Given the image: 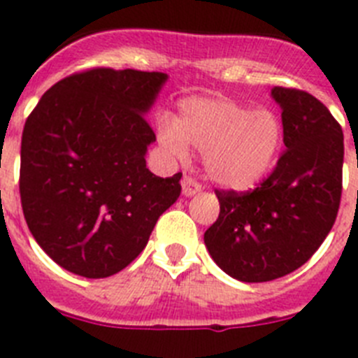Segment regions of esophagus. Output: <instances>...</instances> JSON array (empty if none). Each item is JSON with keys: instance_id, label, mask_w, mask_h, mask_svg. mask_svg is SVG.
<instances>
[{"instance_id": "1", "label": "esophagus", "mask_w": 358, "mask_h": 358, "mask_svg": "<svg viewBox=\"0 0 358 358\" xmlns=\"http://www.w3.org/2000/svg\"><path fill=\"white\" fill-rule=\"evenodd\" d=\"M201 182L197 181V179H194L192 176H185L182 177V195H186V197H192V195L199 194L201 192Z\"/></svg>"}]
</instances>
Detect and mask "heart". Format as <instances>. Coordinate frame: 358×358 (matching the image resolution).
Returning a JSON list of instances; mask_svg holds the SVG:
<instances>
[{"instance_id":"1","label":"heart","mask_w":358,"mask_h":358,"mask_svg":"<svg viewBox=\"0 0 358 358\" xmlns=\"http://www.w3.org/2000/svg\"><path fill=\"white\" fill-rule=\"evenodd\" d=\"M159 140L177 156L188 145L204 152V169L222 188L251 189L274 169L283 147V123L271 109H249L229 98H186Z\"/></svg>"}]
</instances>
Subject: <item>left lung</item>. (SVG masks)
Wrapping results in <instances>:
<instances>
[{"mask_svg":"<svg viewBox=\"0 0 358 358\" xmlns=\"http://www.w3.org/2000/svg\"><path fill=\"white\" fill-rule=\"evenodd\" d=\"M287 150L252 192L215 189L220 213L204 233L215 264L235 280L262 283L312 258L334 226L343 194V129L306 91L273 87Z\"/></svg>","mask_w":358,"mask_h":358,"instance_id":"left-lung-1","label":"left lung"}]
</instances>
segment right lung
Here are the masks:
<instances>
[{
	"mask_svg": "<svg viewBox=\"0 0 358 358\" xmlns=\"http://www.w3.org/2000/svg\"><path fill=\"white\" fill-rule=\"evenodd\" d=\"M169 75L93 68L53 84L24 123L19 194L24 220L55 264L107 278L145 249L181 177H157L145 115Z\"/></svg>",
	"mask_w": 358,
	"mask_h": 358,
	"instance_id": "obj_1",
	"label": "right lung"
}]
</instances>
